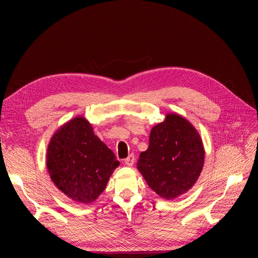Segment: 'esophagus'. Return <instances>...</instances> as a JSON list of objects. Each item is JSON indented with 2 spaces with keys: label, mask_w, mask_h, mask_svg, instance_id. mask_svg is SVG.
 <instances>
[{
  "label": "esophagus",
  "mask_w": 258,
  "mask_h": 258,
  "mask_svg": "<svg viewBox=\"0 0 258 258\" xmlns=\"http://www.w3.org/2000/svg\"><path fill=\"white\" fill-rule=\"evenodd\" d=\"M124 161H125V165L126 166H133L134 161H135V156L133 154H131Z\"/></svg>",
  "instance_id": "34e87169"
}]
</instances>
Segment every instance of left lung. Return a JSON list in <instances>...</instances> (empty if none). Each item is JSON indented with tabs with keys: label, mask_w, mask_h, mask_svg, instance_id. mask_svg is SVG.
I'll return each instance as SVG.
<instances>
[{
	"label": "left lung",
	"mask_w": 258,
	"mask_h": 258,
	"mask_svg": "<svg viewBox=\"0 0 258 258\" xmlns=\"http://www.w3.org/2000/svg\"><path fill=\"white\" fill-rule=\"evenodd\" d=\"M205 151L199 133L176 113H168L150 132L149 148L140 154L138 169L148 185L165 199L184 194L197 181Z\"/></svg>",
	"instance_id": "1"
}]
</instances>
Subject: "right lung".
<instances>
[{
  "mask_svg": "<svg viewBox=\"0 0 258 258\" xmlns=\"http://www.w3.org/2000/svg\"><path fill=\"white\" fill-rule=\"evenodd\" d=\"M47 171L58 189L78 203L94 202L119 161L83 117L56 131L47 147Z\"/></svg>",
  "mask_w": 258,
  "mask_h": 258,
  "instance_id": "obj_1",
  "label": "right lung"
}]
</instances>
